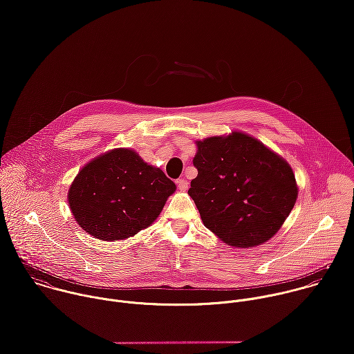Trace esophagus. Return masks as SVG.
Masks as SVG:
<instances>
[{
  "mask_svg": "<svg viewBox=\"0 0 354 354\" xmlns=\"http://www.w3.org/2000/svg\"><path fill=\"white\" fill-rule=\"evenodd\" d=\"M176 185H178V189H179L180 192H186L187 187H189V182H187L185 178L178 179V180H176Z\"/></svg>",
  "mask_w": 354,
  "mask_h": 354,
  "instance_id": "34e87169",
  "label": "esophagus"
}]
</instances>
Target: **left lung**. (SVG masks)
I'll return each mask as SVG.
<instances>
[{"label": "left lung", "mask_w": 354, "mask_h": 354, "mask_svg": "<svg viewBox=\"0 0 354 354\" xmlns=\"http://www.w3.org/2000/svg\"><path fill=\"white\" fill-rule=\"evenodd\" d=\"M197 176L189 196L201 221L230 246L269 241L292 210L298 189L291 167L241 131L196 141Z\"/></svg>", "instance_id": "8db88e82"}]
</instances>
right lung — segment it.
I'll return each instance as SVG.
<instances>
[{
	"instance_id": "add662e5",
	"label": "right lung",
	"mask_w": 354,
	"mask_h": 354,
	"mask_svg": "<svg viewBox=\"0 0 354 354\" xmlns=\"http://www.w3.org/2000/svg\"><path fill=\"white\" fill-rule=\"evenodd\" d=\"M175 190V183L134 149L116 148L78 172L68 190V205L89 235L119 241L153 224Z\"/></svg>"
}]
</instances>
